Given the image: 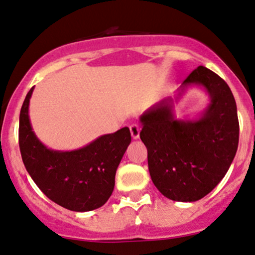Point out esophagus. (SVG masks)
<instances>
[{"label": "esophagus", "instance_id": "34e87169", "mask_svg": "<svg viewBox=\"0 0 255 255\" xmlns=\"http://www.w3.org/2000/svg\"><path fill=\"white\" fill-rule=\"evenodd\" d=\"M139 131H141V128H139L137 124L130 125V132H131V136H132L133 139L138 138V137H139Z\"/></svg>", "mask_w": 255, "mask_h": 255}]
</instances>
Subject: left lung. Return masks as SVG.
I'll return each mask as SVG.
<instances>
[{"mask_svg": "<svg viewBox=\"0 0 255 255\" xmlns=\"http://www.w3.org/2000/svg\"><path fill=\"white\" fill-rule=\"evenodd\" d=\"M201 85L211 104L196 120H177L173 100L164 99L141 116L142 142L154 185L173 201L194 202L222 181L239 147L236 102L229 85L217 73L199 66L182 83Z\"/></svg>", "mask_w": 255, "mask_h": 255, "instance_id": "obj_1", "label": "left lung"}]
</instances>
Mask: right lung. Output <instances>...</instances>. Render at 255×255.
<instances>
[{
	"instance_id": "1",
	"label": "right lung",
	"mask_w": 255,
	"mask_h": 255,
	"mask_svg": "<svg viewBox=\"0 0 255 255\" xmlns=\"http://www.w3.org/2000/svg\"><path fill=\"white\" fill-rule=\"evenodd\" d=\"M33 88L20 111L19 147L22 162L37 187L51 201L74 212L104 206L114 189L117 168L131 142L128 128L108 133L77 150L48 149L37 138L28 118Z\"/></svg>"
}]
</instances>
